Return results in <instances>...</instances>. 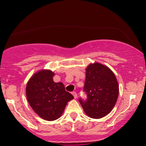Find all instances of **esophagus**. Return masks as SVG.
<instances>
[{
	"label": "esophagus",
	"instance_id": "1",
	"mask_svg": "<svg viewBox=\"0 0 146 146\" xmlns=\"http://www.w3.org/2000/svg\"><path fill=\"white\" fill-rule=\"evenodd\" d=\"M72 95H73L74 98H77V93L76 92H72Z\"/></svg>",
	"mask_w": 146,
	"mask_h": 146
}]
</instances>
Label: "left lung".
<instances>
[{
	"mask_svg": "<svg viewBox=\"0 0 146 146\" xmlns=\"http://www.w3.org/2000/svg\"><path fill=\"white\" fill-rule=\"evenodd\" d=\"M83 90L87 100L80 98L85 114L92 119L105 117L112 110L119 95V85L115 75L107 66L94 63L86 68Z\"/></svg>",
	"mask_w": 146,
	"mask_h": 146,
	"instance_id": "1",
	"label": "left lung"
}]
</instances>
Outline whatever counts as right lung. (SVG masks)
Returning <instances> with one entry per match:
<instances>
[{
  "label": "right lung",
  "instance_id": "1",
  "mask_svg": "<svg viewBox=\"0 0 146 146\" xmlns=\"http://www.w3.org/2000/svg\"><path fill=\"white\" fill-rule=\"evenodd\" d=\"M54 73L42 70L31 77L26 86V96L32 110L43 119L54 121L64 112L73 96L65 90L62 82L53 80Z\"/></svg>",
  "mask_w": 146,
  "mask_h": 146
}]
</instances>
